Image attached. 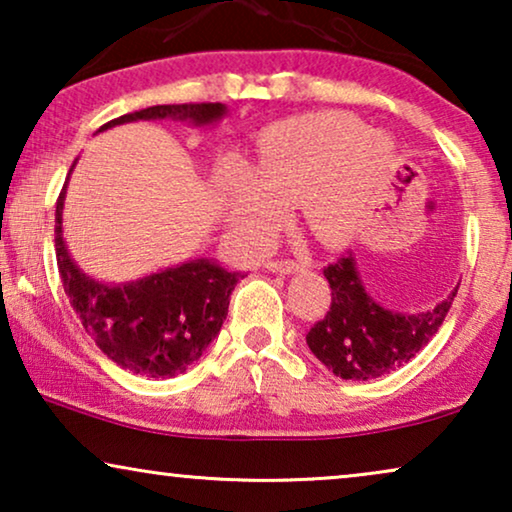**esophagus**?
Here are the masks:
<instances>
[{"instance_id": "34e87169", "label": "esophagus", "mask_w": 512, "mask_h": 512, "mask_svg": "<svg viewBox=\"0 0 512 512\" xmlns=\"http://www.w3.org/2000/svg\"><path fill=\"white\" fill-rule=\"evenodd\" d=\"M265 268H268V272H275V275H296V272L303 270V265L293 261H270Z\"/></svg>"}]
</instances>
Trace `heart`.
<instances>
[{"instance_id":"heart-1","label":"heart","mask_w":512,"mask_h":512,"mask_svg":"<svg viewBox=\"0 0 512 512\" xmlns=\"http://www.w3.org/2000/svg\"><path fill=\"white\" fill-rule=\"evenodd\" d=\"M394 146L345 114H305L272 125L258 144L254 172L228 163L223 191L237 226L265 242L282 226L289 205L321 244H345L359 230L387 177Z\"/></svg>"}]
</instances>
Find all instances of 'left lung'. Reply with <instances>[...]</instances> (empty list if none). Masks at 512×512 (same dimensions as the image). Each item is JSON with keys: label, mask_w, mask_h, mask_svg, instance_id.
Wrapping results in <instances>:
<instances>
[{"label": "left lung", "mask_w": 512, "mask_h": 512, "mask_svg": "<svg viewBox=\"0 0 512 512\" xmlns=\"http://www.w3.org/2000/svg\"><path fill=\"white\" fill-rule=\"evenodd\" d=\"M324 277L331 284V305L307 333V347L333 375L354 382L408 363L438 333L457 296L454 289L436 307L417 314L389 310L366 291L352 251L324 268Z\"/></svg>", "instance_id": "8db88e82"}]
</instances>
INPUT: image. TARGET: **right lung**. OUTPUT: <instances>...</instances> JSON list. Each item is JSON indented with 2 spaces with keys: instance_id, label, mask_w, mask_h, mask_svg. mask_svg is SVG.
I'll use <instances>...</instances> for the list:
<instances>
[{
  "instance_id": "right-lung-1",
  "label": "right lung",
  "mask_w": 512,
  "mask_h": 512,
  "mask_svg": "<svg viewBox=\"0 0 512 512\" xmlns=\"http://www.w3.org/2000/svg\"><path fill=\"white\" fill-rule=\"evenodd\" d=\"M226 114V104L221 102L158 104L114 118L97 132L132 121L163 118L207 128ZM65 193L67 184L55 205V256L62 286L86 333L116 366L132 373L146 377L184 373L219 335L228 314L230 293L244 272L223 268L212 258H193L135 282L104 284L76 265L62 240Z\"/></svg>"
}]
</instances>
